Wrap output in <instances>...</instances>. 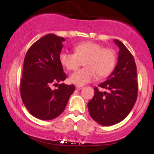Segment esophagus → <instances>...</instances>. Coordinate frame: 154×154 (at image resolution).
Returning <instances> with one entry per match:
<instances>
[{"instance_id":"esophagus-1","label":"esophagus","mask_w":154,"mask_h":154,"mask_svg":"<svg viewBox=\"0 0 154 154\" xmlns=\"http://www.w3.org/2000/svg\"><path fill=\"white\" fill-rule=\"evenodd\" d=\"M83 88V86H80V85H76V89L77 90H81Z\"/></svg>"}]
</instances>
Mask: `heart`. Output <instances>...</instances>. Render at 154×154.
<instances>
[{
    "mask_svg": "<svg viewBox=\"0 0 154 154\" xmlns=\"http://www.w3.org/2000/svg\"><path fill=\"white\" fill-rule=\"evenodd\" d=\"M75 54L62 52L59 61L69 71H75L84 61L85 68L70 76L69 80L77 85H84L93 81L98 75L103 78L110 75L116 65V56L114 50L103 48L93 42H85L74 48Z\"/></svg>",
    "mask_w": 154,
    "mask_h": 154,
    "instance_id": "heart-1",
    "label": "heart"
}]
</instances>
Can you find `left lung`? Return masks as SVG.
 Masks as SVG:
<instances>
[{"mask_svg":"<svg viewBox=\"0 0 154 154\" xmlns=\"http://www.w3.org/2000/svg\"><path fill=\"white\" fill-rule=\"evenodd\" d=\"M114 41L119 48L118 62L106 80L98 85L108 92L95 87L94 96L88 103L90 115L103 126L116 125L125 119L135 105L138 91L133 56L122 42Z\"/></svg>","mask_w":154,"mask_h":154,"instance_id":"8db88e82","label":"left lung"}]
</instances>
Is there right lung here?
Returning a JSON list of instances; mask_svg holds the SVG:
<instances>
[{"label":"right lung","mask_w":154,"mask_h":154,"mask_svg":"<svg viewBox=\"0 0 154 154\" xmlns=\"http://www.w3.org/2000/svg\"><path fill=\"white\" fill-rule=\"evenodd\" d=\"M63 41L62 37L48 34L32 45L24 58L21 96L26 109L38 119L59 116L75 90L74 85L58 84L66 78L59 61ZM54 85L59 86L52 89Z\"/></svg>","instance_id":"1"}]
</instances>
